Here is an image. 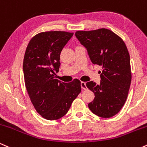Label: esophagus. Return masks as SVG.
Instances as JSON below:
<instances>
[{
	"mask_svg": "<svg viewBox=\"0 0 147 147\" xmlns=\"http://www.w3.org/2000/svg\"><path fill=\"white\" fill-rule=\"evenodd\" d=\"M81 87L83 90H86L87 89V86H86V82H81Z\"/></svg>",
	"mask_w": 147,
	"mask_h": 147,
	"instance_id": "obj_1",
	"label": "esophagus"
}]
</instances>
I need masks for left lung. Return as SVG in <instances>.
I'll use <instances>...</instances> for the list:
<instances>
[{"mask_svg":"<svg viewBox=\"0 0 147 147\" xmlns=\"http://www.w3.org/2000/svg\"><path fill=\"white\" fill-rule=\"evenodd\" d=\"M75 36L86 49L93 64L102 65L100 84L90 81L86 86L95 93L88 104L96 115L109 118L122 109L131 86L130 55L123 40L111 30L77 31Z\"/></svg>","mask_w":147,"mask_h":147,"instance_id":"left-lung-1","label":"left lung"}]
</instances>
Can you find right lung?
<instances>
[{
  "label": "right lung",
  "instance_id": "obj_1",
  "mask_svg": "<svg viewBox=\"0 0 147 147\" xmlns=\"http://www.w3.org/2000/svg\"><path fill=\"white\" fill-rule=\"evenodd\" d=\"M73 36L66 32H45L30 40L23 60V75L28 95L37 112L55 120L68 113L81 92V82L55 79L60 67V54Z\"/></svg>",
  "mask_w": 147,
  "mask_h": 147
}]
</instances>
